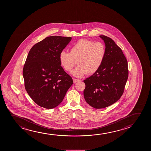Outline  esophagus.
<instances>
[{"label":"esophagus","instance_id":"obj_1","mask_svg":"<svg viewBox=\"0 0 151 151\" xmlns=\"http://www.w3.org/2000/svg\"><path fill=\"white\" fill-rule=\"evenodd\" d=\"M80 81V80L79 79H73V82L74 83H76L77 82Z\"/></svg>","mask_w":151,"mask_h":151}]
</instances>
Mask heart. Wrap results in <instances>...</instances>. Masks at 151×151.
I'll list each match as a JSON object with an SVG mask.
<instances>
[{"label":"heart","instance_id":"obj_1","mask_svg":"<svg viewBox=\"0 0 151 151\" xmlns=\"http://www.w3.org/2000/svg\"><path fill=\"white\" fill-rule=\"evenodd\" d=\"M105 48L101 42L89 40H79L70 49V52L62 51L59 55L60 64L67 72H70L77 63L78 66L72 72L76 77L86 74L92 75L100 68L105 57Z\"/></svg>","mask_w":151,"mask_h":151}]
</instances>
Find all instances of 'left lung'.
Returning a JSON list of instances; mask_svg holds the SVG:
<instances>
[{"mask_svg": "<svg viewBox=\"0 0 151 151\" xmlns=\"http://www.w3.org/2000/svg\"><path fill=\"white\" fill-rule=\"evenodd\" d=\"M105 57L96 72L83 81V96L95 109H102L115 103L122 96L128 77V66L122 50L113 40L104 35Z\"/></svg>", "mask_w": 151, "mask_h": 151, "instance_id": "left-lung-1", "label": "left lung"}]
</instances>
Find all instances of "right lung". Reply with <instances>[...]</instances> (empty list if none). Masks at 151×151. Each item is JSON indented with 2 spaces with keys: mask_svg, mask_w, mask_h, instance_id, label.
I'll return each instance as SVG.
<instances>
[{
  "mask_svg": "<svg viewBox=\"0 0 151 151\" xmlns=\"http://www.w3.org/2000/svg\"><path fill=\"white\" fill-rule=\"evenodd\" d=\"M71 40L60 36L46 37L29 51L23 70L24 86L32 99L41 107H57L73 83L59 60L60 53Z\"/></svg>",
  "mask_w": 151,
  "mask_h": 151,
  "instance_id": "add662e5",
  "label": "right lung"
}]
</instances>
